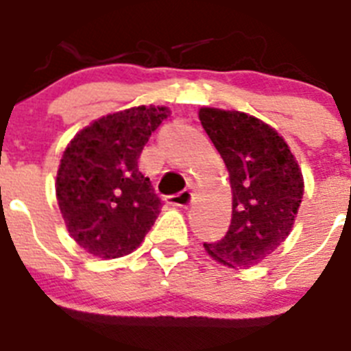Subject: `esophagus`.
<instances>
[{"label": "esophagus", "mask_w": 351, "mask_h": 351, "mask_svg": "<svg viewBox=\"0 0 351 351\" xmlns=\"http://www.w3.org/2000/svg\"><path fill=\"white\" fill-rule=\"evenodd\" d=\"M191 200H193V193L190 190H184L181 193H176V195H170L167 197V202L172 204V206H179V207H186L190 206Z\"/></svg>", "instance_id": "esophagus-1"}]
</instances>
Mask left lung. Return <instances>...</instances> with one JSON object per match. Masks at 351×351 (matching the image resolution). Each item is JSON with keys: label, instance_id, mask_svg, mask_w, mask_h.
Here are the masks:
<instances>
[{"label": "left lung", "instance_id": "8db88e82", "mask_svg": "<svg viewBox=\"0 0 351 351\" xmlns=\"http://www.w3.org/2000/svg\"><path fill=\"white\" fill-rule=\"evenodd\" d=\"M198 117L225 161L232 186L228 232L204 247L226 267H251L291 232L302 202V172L285 138L263 121L210 107L200 108Z\"/></svg>", "mask_w": 351, "mask_h": 351}]
</instances>
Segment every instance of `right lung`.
<instances>
[{"label": "right lung", "instance_id": "obj_1", "mask_svg": "<svg viewBox=\"0 0 351 351\" xmlns=\"http://www.w3.org/2000/svg\"><path fill=\"white\" fill-rule=\"evenodd\" d=\"M169 108L141 105L80 130L61 158L56 195L70 235L98 258L130 255L156 221L161 200L138 158Z\"/></svg>", "mask_w": 351, "mask_h": 351}]
</instances>
